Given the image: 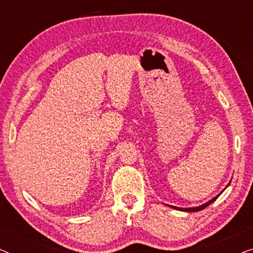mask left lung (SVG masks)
Returning <instances> with one entry per match:
<instances>
[{
	"label": "left lung",
	"mask_w": 253,
	"mask_h": 253,
	"mask_svg": "<svg viewBox=\"0 0 253 253\" xmlns=\"http://www.w3.org/2000/svg\"><path fill=\"white\" fill-rule=\"evenodd\" d=\"M216 198H217V197H215V198H213L212 200H210V202H207L206 204H204V205H202V206L191 207V209H178V210L185 211V212H198V211H202V210H204V209H206V207L209 206V205H211V204H212ZM171 207H172V209H176V207H174V206H171Z\"/></svg>",
	"instance_id": "obj_1"
}]
</instances>
